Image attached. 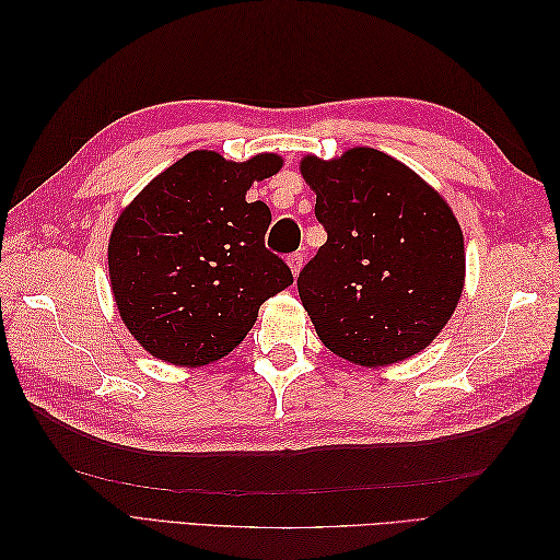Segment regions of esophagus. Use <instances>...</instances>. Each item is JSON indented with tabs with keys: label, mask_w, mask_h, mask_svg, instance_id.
Here are the masks:
<instances>
[{
	"label": "esophagus",
	"mask_w": 560,
	"mask_h": 560,
	"mask_svg": "<svg viewBox=\"0 0 560 560\" xmlns=\"http://www.w3.org/2000/svg\"><path fill=\"white\" fill-rule=\"evenodd\" d=\"M287 264H290V268H292V276L296 278V276L301 273V268H303V254H301V252L290 254V259H287Z\"/></svg>",
	"instance_id": "1"
}]
</instances>
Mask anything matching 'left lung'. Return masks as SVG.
I'll return each mask as SVG.
<instances>
[{
    "label": "left lung",
    "instance_id": "obj_1",
    "mask_svg": "<svg viewBox=\"0 0 560 560\" xmlns=\"http://www.w3.org/2000/svg\"><path fill=\"white\" fill-rule=\"evenodd\" d=\"M327 243L299 273V296L319 341L360 366L425 350L465 284V241L448 202L378 149L306 156Z\"/></svg>",
    "mask_w": 560,
    "mask_h": 560
}]
</instances>
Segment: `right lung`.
Wrapping results in <instances>:
<instances>
[{
    "label": "right lung",
    "mask_w": 560,
    "mask_h": 560,
    "mask_svg": "<svg viewBox=\"0 0 560 560\" xmlns=\"http://www.w3.org/2000/svg\"><path fill=\"white\" fill-rule=\"evenodd\" d=\"M282 167L278 154L233 163L191 151L151 179L116 219L109 280L124 325L147 352L175 366L226 358L259 306L294 282L264 245L266 202L254 182Z\"/></svg>",
    "instance_id": "add662e5"
}]
</instances>
